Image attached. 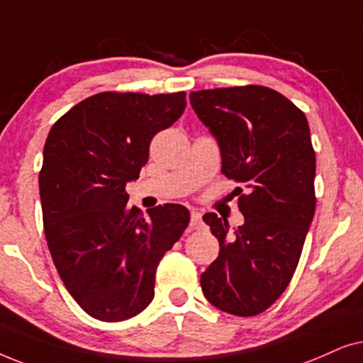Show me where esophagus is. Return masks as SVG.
Returning a JSON list of instances; mask_svg holds the SVG:
<instances>
[{
  "label": "esophagus",
  "instance_id": "esophagus-1",
  "mask_svg": "<svg viewBox=\"0 0 363 363\" xmlns=\"http://www.w3.org/2000/svg\"><path fill=\"white\" fill-rule=\"evenodd\" d=\"M189 225H191V229H201V227L204 225V222H202V216L197 211L191 212V224Z\"/></svg>",
  "mask_w": 363,
  "mask_h": 363
}]
</instances>
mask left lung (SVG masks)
Here are the masks:
<instances>
[{
  "label": "left lung",
  "instance_id": "left-lung-1",
  "mask_svg": "<svg viewBox=\"0 0 363 363\" xmlns=\"http://www.w3.org/2000/svg\"><path fill=\"white\" fill-rule=\"evenodd\" d=\"M196 114L220 147L225 177L244 224L234 232L214 212L202 220L219 240V257L201 275L207 301L252 317L282 296L296 272L315 212V151L306 114L265 86L192 91Z\"/></svg>",
  "mask_w": 363,
  "mask_h": 363
}]
</instances>
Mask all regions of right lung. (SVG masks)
<instances>
[{"instance_id":"1","label":"right lung","mask_w":363,"mask_h":363,"mask_svg":"<svg viewBox=\"0 0 363 363\" xmlns=\"http://www.w3.org/2000/svg\"><path fill=\"white\" fill-rule=\"evenodd\" d=\"M184 109V91H106L77 103L48 134L40 171L46 242L67 292L98 320H128L151 303L157 265L189 225L184 206L144 216L125 192L152 138Z\"/></svg>"}]
</instances>
